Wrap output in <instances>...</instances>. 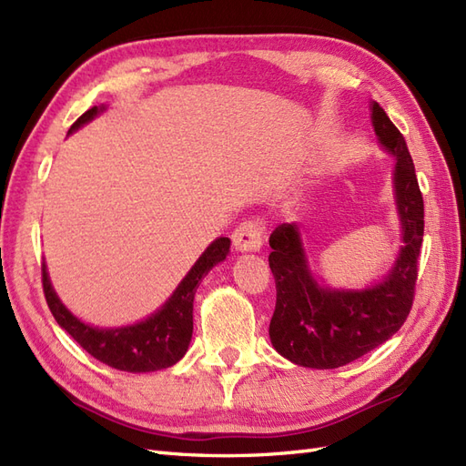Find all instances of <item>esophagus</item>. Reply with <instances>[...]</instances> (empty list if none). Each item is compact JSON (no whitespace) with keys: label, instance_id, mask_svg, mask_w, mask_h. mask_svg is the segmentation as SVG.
<instances>
[{"label":"esophagus","instance_id":"34e87169","mask_svg":"<svg viewBox=\"0 0 466 466\" xmlns=\"http://www.w3.org/2000/svg\"><path fill=\"white\" fill-rule=\"evenodd\" d=\"M264 241V225L258 219L243 221L233 233V247L241 253H257Z\"/></svg>","mask_w":466,"mask_h":466}]
</instances>
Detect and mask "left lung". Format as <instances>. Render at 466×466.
<instances>
[{
	"instance_id": "obj_1",
	"label": "left lung",
	"mask_w": 466,
	"mask_h": 466,
	"mask_svg": "<svg viewBox=\"0 0 466 466\" xmlns=\"http://www.w3.org/2000/svg\"><path fill=\"white\" fill-rule=\"evenodd\" d=\"M370 117L380 145L396 157L394 192L401 221V247L394 268L367 290L321 288L309 272L296 223L270 235V270L276 308L268 335L272 347L299 367L337 369L367 355L404 325L413 304L423 241V198L404 135L372 102Z\"/></svg>"
}]
</instances>
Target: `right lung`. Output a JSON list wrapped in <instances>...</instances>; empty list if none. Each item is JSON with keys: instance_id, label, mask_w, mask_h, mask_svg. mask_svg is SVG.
Segmentation results:
<instances>
[{"instance_id": "obj_1", "label": "right lung", "mask_w": 466, "mask_h": 466, "mask_svg": "<svg viewBox=\"0 0 466 466\" xmlns=\"http://www.w3.org/2000/svg\"><path fill=\"white\" fill-rule=\"evenodd\" d=\"M106 106H94L74 121L70 133L80 129L82 125L92 121ZM231 241L228 237H219L213 241L204 255L196 260L192 270L176 288V292L157 313L141 323L116 327V329H99L78 318H74L66 306L58 299L48 280L46 264L43 262V292L56 323L65 329L74 341L94 359L117 370L127 372H153L168 369L178 362L192 341L194 331V296L204 276L225 260L229 253Z\"/></svg>"}]
</instances>
